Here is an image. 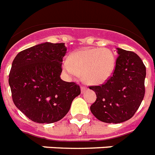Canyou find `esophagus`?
I'll return each instance as SVG.
<instances>
[{"mask_svg":"<svg viewBox=\"0 0 155 155\" xmlns=\"http://www.w3.org/2000/svg\"><path fill=\"white\" fill-rule=\"evenodd\" d=\"M86 90H87V87H86L85 86H82V87H81V92H82V93H84Z\"/></svg>","mask_w":155,"mask_h":155,"instance_id":"1","label":"esophagus"}]
</instances>
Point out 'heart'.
<instances>
[{"instance_id":"heart-1","label":"heart","mask_w":155,"mask_h":155,"mask_svg":"<svg viewBox=\"0 0 155 155\" xmlns=\"http://www.w3.org/2000/svg\"><path fill=\"white\" fill-rule=\"evenodd\" d=\"M115 65V56L110 49L93 48L74 52L63 68L71 75L81 74L86 84H102L113 75Z\"/></svg>"}]
</instances>
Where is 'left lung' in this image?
I'll return each mask as SVG.
<instances>
[{
	"instance_id": "1",
	"label": "left lung",
	"mask_w": 155,
	"mask_h": 155,
	"mask_svg": "<svg viewBox=\"0 0 155 155\" xmlns=\"http://www.w3.org/2000/svg\"><path fill=\"white\" fill-rule=\"evenodd\" d=\"M119 56L115 69L106 83L90 86L96 93L91 111L97 119L118 124L132 118L145 94L146 67L141 58L132 51L117 48Z\"/></svg>"
}]
</instances>
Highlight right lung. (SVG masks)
Instances as JSON below:
<instances>
[{
  "mask_svg": "<svg viewBox=\"0 0 155 155\" xmlns=\"http://www.w3.org/2000/svg\"><path fill=\"white\" fill-rule=\"evenodd\" d=\"M66 51L64 43L45 42L19 52L13 60L8 78L12 101L32 121L61 120L81 92L75 82L60 77Z\"/></svg>",
  "mask_w": 155,
  "mask_h": 155,
  "instance_id": "obj_1",
  "label": "right lung"
}]
</instances>
